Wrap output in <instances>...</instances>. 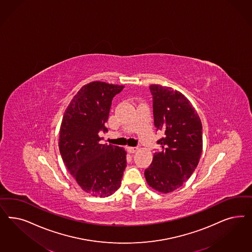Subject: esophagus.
<instances>
[{"label":"esophagus","instance_id":"esophagus-1","mask_svg":"<svg viewBox=\"0 0 252 252\" xmlns=\"http://www.w3.org/2000/svg\"><path fill=\"white\" fill-rule=\"evenodd\" d=\"M137 150H138V147H133V146H128V147H127V151H128L129 153H130V154L135 153Z\"/></svg>","mask_w":252,"mask_h":252}]
</instances>
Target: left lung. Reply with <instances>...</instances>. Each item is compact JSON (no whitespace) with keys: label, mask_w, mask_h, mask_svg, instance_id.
<instances>
[{"label":"left lung","mask_w":252,"mask_h":252,"mask_svg":"<svg viewBox=\"0 0 252 252\" xmlns=\"http://www.w3.org/2000/svg\"><path fill=\"white\" fill-rule=\"evenodd\" d=\"M153 98L154 125L162 130L145 176L149 187L170 193L190 178L202 153V124L195 108L183 94L158 84L149 86Z\"/></svg>","instance_id":"1"}]
</instances>
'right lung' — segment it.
<instances>
[{
  "label": "right lung",
  "mask_w": 252,
  "mask_h": 252,
  "mask_svg": "<svg viewBox=\"0 0 252 252\" xmlns=\"http://www.w3.org/2000/svg\"><path fill=\"white\" fill-rule=\"evenodd\" d=\"M123 85L93 81L84 85L65 109L59 132V151L66 169L83 191L106 197L121 186L127 166L123 147L99 144L106 131L114 96Z\"/></svg>",
  "instance_id": "right-lung-1"
}]
</instances>
